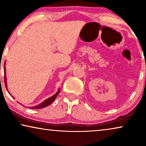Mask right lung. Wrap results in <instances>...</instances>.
I'll return each instance as SVG.
<instances>
[{
	"label": "right lung",
	"mask_w": 146,
	"mask_h": 146,
	"mask_svg": "<svg viewBox=\"0 0 146 146\" xmlns=\"http://www.w3.org/2000/svg\"><path fill=\"white\" fill-rule=\"evenodd\" d=\"M4 72H5V84L6 88H7V78H6V72H5V66H4ZM60 91V89H59L58 91L54 95L50 97V98H49L46 99L45 101H44L42 103L36 106L33 107V108H32V109H40V108H42L46 107V106H49L50 104H51L54 102V100L56 99V98L57 97V96L59 94Z\"/></svg>",
	"instance_id": "obj_1"
}]
</instances>
